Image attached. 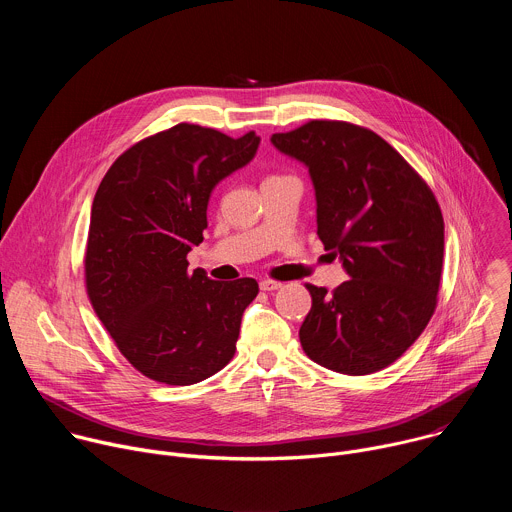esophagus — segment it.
<instances>
[{"mask_svg": "<svg viewBox=\"0 0 512 512\" xmlns=\"http://www.w3.org/2000/svg\"><path fill=\"white\" fill-rule=\"evenodd\" d=\"M259 287H261L263 291H275V289L281 287V281H275V279H261V281H259Z\"/></svg>", "mask_w": 512, "mask_h": 512, "instance_id": "esophagus-1", "label": "esophagus"}]
</instances>
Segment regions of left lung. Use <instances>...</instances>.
Masks as SVG:
<instances>
[{"label":"left lung","instance_id":"8db88e82","mask_svg":"<svg viewBox=\"0 0 512 512\" xmlns=\"http://www.w3.org/2000/svg\"><path fill=\"white\" fill-rule=\"evenodd\" d=\"M271 143L304 162L316 190L318 237L348 281L308 283L304 352L342 375L393 364L425 330L444 267V216L427 182L375 131L316 119Z\"/></svg>","mask_w":512,"mask_h":512}]
</instances>
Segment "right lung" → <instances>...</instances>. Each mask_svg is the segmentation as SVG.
I'll list each match as a JSON object with an SVG mask.
<instances>
[{
  "label": "right lung",
  "mask_w": 512,
  "mask_h": 512,
  "mask_svg": "<svg viewBox=\"0 0 512 512\" xmlns=\"http://www.w3.org/2000/svg\"><path fill=\"white\" fill-rule=\"evenodd\" d=\"M255 131L229 137L178 123L137 141L107 170L91 208L85 283L119 352L143 377L186 387L225 369L237 350L251 277L188 269L212 188L249 164Z\"/></svg>",
  "instance_id": "add662e5"
}]
</instances>
